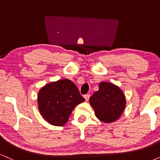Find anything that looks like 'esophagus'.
Masks as SVG:
<instances>
[{
    "label": "esophagus",
    "instance_id": "1",
    "mask_svg": "<svg viewBox=\"0 0 160 160\" xmlns=\"http://www.w3.org/2000/svg\"><path fill=\"white\" fill-rule=\"evenodd\" d=\"M83 97H84V98H85L86 102H88V100H89V97H90V95H89V94H86V95H84Z\"/></svg>",
    "mask_w": 160,
    "mask_h": 160
}]
</instances>
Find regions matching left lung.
I'll use <instances>...</instances> for the list:
<instances>
[{"mask_svg":"<svg viewBox=\"0 0 160 160\" xmlns=\"http://www.w3.org/2000/svg\"><path fill=\"white\" fill-rule=\"evenodd\" d=\"M98 87L89 98V104L99 120L105 123L115 122L126 108L125 94L118 86L110 82H101Z\"/></svg>","mask_w":160,"mask_h":160,"instance_id":"1","label":"left lung"}]
</instances>
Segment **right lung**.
<instances>
[{"mask_svg": "<svg viewBox=\"0 0 160 160\" xmlns=\"http://www.w3.org/2000/svg\"><path fill=\"white\" fill-rule=\"evenodd\" d=\"M85 99L78 87L68 79L46 84L38 93V106L40 115L52 126H64L74 108Z\"/></svg>", "mask_w": 160, "mask_h": 160, "instance_id": "obj_1", "label": "right lung"}]
</instances>
